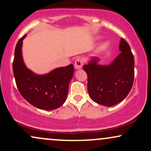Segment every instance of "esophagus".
<instances>
[{
	"instance_id": "34e87169",
	"label": "esophagus",
	"mask_w": 151,
	"mask_h": 151,
	"mask_svg": "<svg viewBox=\"0 0 151 151\" xmlns=\"http://www.w3.org/2000/svg\"><path fill=\"white\" fill-rule=\"evenodd\" d=\"M83 63H84V61H83L82 59L79 58H77V60H75V62H74V67H75L76 70L81 69L83 66Z\"/></svg>"
}]
</instances>
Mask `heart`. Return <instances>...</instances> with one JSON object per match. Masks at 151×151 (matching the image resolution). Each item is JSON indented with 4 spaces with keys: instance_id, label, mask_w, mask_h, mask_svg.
<instances>
[{
    "instance_id": "obj_1",
    "label": "heart",
    "mask_w": 151,
    "mask_h": 151,
    "mask_svg": "<svg viewBox=\"0 0 151 151\" xmlns=\"http://www.w3.org/2000/svg\"><path fill=\"white\" fill-rule=\"evenodd\" d=\"M109 45V43L108 42H105L104 44H102L101 46H100V49H105L107 46Z\"/></svg>"
}]
</instances>
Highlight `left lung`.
Segmentation results:
<instances>
[{
    "mask_svg": "<svg viewBox=\"0 0 151 151\" xmlns=\"http://www.w3.org/2000/svg\"><path fill=\"white\" fill-rule=\"evenodd\" d=\"M119 49L121 53L110 65H99L98 58H93L83 67L88 77L90 97L106 106L122 101L131 91L134 79V58L124 38H121Z\"/></svg>",
    "mask_w": 151,
    "mask_h": 151,
    "instance_id": "8db88e82",
    "label": "left lung"
}]
</instances>
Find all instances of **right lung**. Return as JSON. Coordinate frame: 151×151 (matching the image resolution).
Masks as SVG:
<instances>
[{
	"instance_id": "1",
	"label": "right lung",
	"mask_w": 151,
	"mask_h": 151,
	"mask_svg": "<svg viewBox=\"0 0 151 151\" xmlns=\"http://www.w3.org/2000/svg\"><path fill=\"white\" fill-rule=\"evenodd\" d=\"M15 50L13 70L15 83L21 96L30 104L44 110H53L65 103L70 81L73 77L74 65L57 68L47 74L37 75L25 67L22 57V40Z\"/></svg>"
}]
</instances>
